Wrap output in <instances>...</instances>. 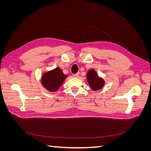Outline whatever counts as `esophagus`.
Instances as JSON below:
<instances>
[{"label": "esophagus", "instance_id": "esophagus-1", "mask_svg": "<svg viewBox=\"0 0 151 151\" xmlns=\"http://www.w3.org/2000/svg\"><path fill=\"white\" fill-rule=\"evenodd\" d=\"M79 76V73H76V74H73V77H77Z\"/></svg>", "mask_w": 151, "mask_h": 151}]
</instances>
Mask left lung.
Returning <instances> with one entry per match:
<instances>
[{"label":"left lung","instance_id":"left-lung-1","mask_svg":"<svg viewBox=\"0 0 151 151\" xmlns=\"http://www.w3.org/2000/svg\"><path fill=\"white\" fill-rule=\"evenodd\" d=\"M87 79L88 83L91 87V88L94 90H98L101 89L104 86V81L98 77L97 74L94 70H91L87 74Z\"/></svg>","mask_w":151,"mask_h":151}]
</instances>
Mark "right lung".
<instances>
[{
    "mask_svg": "<svg viewBox=\"0 0 151 151\" xmlns=\"http://www.w3.org/2000/svg\"><path fill=\"white\" fill-rule=\"evenodd\" d=\"M67 76L63 74L60 68L45 74L42 77V84L45 88L51 92L56 91L63 83Z\"/></svg>",
    "mask_w": 151,
    "mask_h": 151,
    "instance_id": "right-lung-1",
    "label": "right lung"
}]
</instances>
